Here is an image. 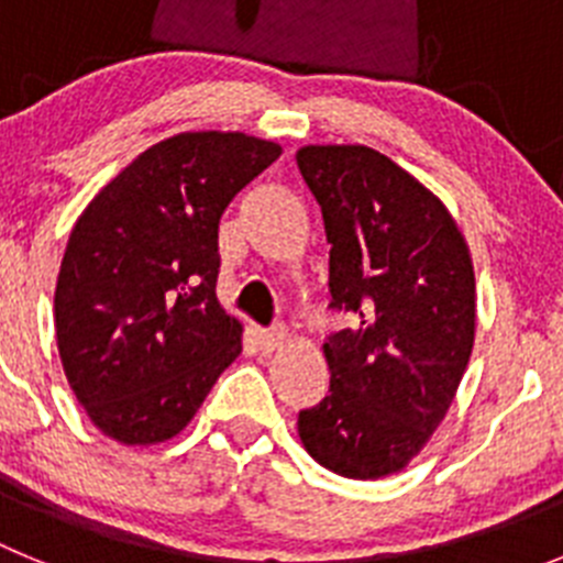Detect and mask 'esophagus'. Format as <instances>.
<instances>
[{
    "instance_id": "34e87169",
    "label": "esophagus",
    "mask_w": 563,
    "mask_h": 563,
    "mask_svg": "<svg viewBox=\"0 0 563 563\" xmlns=\"http://www.w3.org/2000/svg\"><path fill=\"white\" fill-rule=\"evenodd\" d=\"M287 330L285 327H271V330H258V343H262V350L273 352L278 350L282 343H285Z\"/></svg>"
}]
</instances>
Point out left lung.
Listing matches in <instances>:
<instances>
[{
    "label": "left lung",
    "mask_w": 563,
    "mask_h": 563,
    "mask_svg": "<svg viewBox=\"0 0 563 563\" xmlns=\"http://www.w3.org/2000/svg\"><path fill=\"white\" fill-rule=\"evenodd\" d=\"M321 206L332 310L357 324L324 343L330 395L298 411L318 465L346 479L402 471L449 411L476 332L465 236L440 197L369 146H305Z\"/></svg>",
    "instance_id": "obj_1"
}]
</instances>
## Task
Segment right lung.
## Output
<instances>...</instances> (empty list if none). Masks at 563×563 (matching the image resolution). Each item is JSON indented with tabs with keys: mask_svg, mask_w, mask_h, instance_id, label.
Returning a JSON list of instances; mask_svg holds the SVG:
<instances>
[{
	"mask_svg": "<svg viewBox=\"0 0 563 563\" xmlns=\"http://www.w3.org/2000/svg\"><path fill=\"white\" fill-rule=\"evenodd\" d=\"M278 154L245 132L174 134L78 217L56 282L58 355L114 442L180 434L242 352V324L217 298L220 220Z\"/></svg>",
	"mask_w": 563,
	"mask_h": 563,
	"instance_id": "obj_1",
	"label": "right lung"
}]
</instances>
